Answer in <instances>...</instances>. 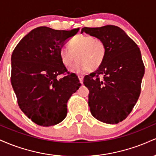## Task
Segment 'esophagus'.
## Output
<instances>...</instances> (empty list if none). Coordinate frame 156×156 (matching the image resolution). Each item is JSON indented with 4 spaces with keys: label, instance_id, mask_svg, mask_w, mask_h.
Here are the masks:
<instances>
[{
    "label": "esophagus",
    "instance_id": "esophagus-1",
    "mask_svg": "<svg viewBox=\"0 0 156 156\" xmlns=\"http://www.w3.org/2000/svg\"><path fill=\"white\" fill-rule=\"evenodd\" d=\"M78 78H79V80H80V83H83V76H82V75H79V76H78Z\"/></svg>",
    "mask_w": 156,
    "mask_h": 156
}]
</instances>
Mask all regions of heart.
<instances>
[{"instance_id":"heart-1","label":"heart","mask_w":156,"mask_h":156,"mask_svg":"<svg viewBox=\"0 0 156 156\" xmlns=\"http://www.w3.org/2000/svg\"><path fill=\"white\" fill-rule=\"evenodd\" d=\"M106 53V45L101 39L78 34L69 39L67 48H61L59 55L62 63L67 67H71L77 58L78 62L73 70L83 73L99 69L104 62Z\"/></svg>"}]
</instances>
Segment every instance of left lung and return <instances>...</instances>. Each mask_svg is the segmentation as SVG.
<instances>
[{"label": "left lung", "mask_w": 156, "mask_h": 156, "mask_svg": "<svg viewBox=\"0 0 156 156\" xmlns=\"http://www.w3.org/2000/svg\"><path fill=\"white\" fill-rule=\"evenodd\" d=\"M83 32L101 39L107 49L101 67L84 77L90 112L103 122L117 124L129 115L140 95L144 74L140 50L117 26L83 27Z\"/></svg>", "instance_id": "left-lung-1"}]
</instances>
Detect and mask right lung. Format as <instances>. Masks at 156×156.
Listing matches in <instances>:
<instances>
[{
	"mask_svg": "<svg viewBox=\"0 0 156 156\" xmlns=\"http://www.w3.org/2000/svg\"><path fill=\"white\" fill-rule=\"evenodd\" d=\"M79 29L38 27L14 49L11 83L20 108L37 125L48 127L63 120L68 100L81 85L76 73L67 71L59 55L66 41ZM59 74L65 76L58 80Z\"/></svg>",
	"mask_w": 156,
	"mask_h": 156,
	"instance_id": "1",
	"label": "right lung"
}]
</instances>
